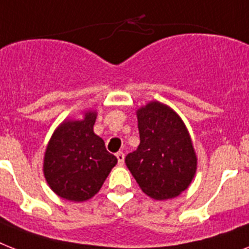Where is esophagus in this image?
I'll return each mask as SVG.
<instances>
[{"label":"esophagus","mask_w":249,"mask_h":249,"mask_svg":"<svg viewBox=\"0 0 249 249\" xmlns=\"http://www.w3.org/2000/svg\"><path fill=\"white\" fill-rule=\"evenodd\" d=\"M117 159H118V164L120 165H123L124 164V154L122 153V151H118V153L116 154Z\"/></svg>","instance_id":"obj_1"}]
</instances>
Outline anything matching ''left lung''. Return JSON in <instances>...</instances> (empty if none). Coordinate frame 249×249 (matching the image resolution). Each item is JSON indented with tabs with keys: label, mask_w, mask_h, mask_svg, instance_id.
Segmentation results:
<instances>
[{
	"label": "left lung",
	"mask_w": 249,
	"mask_h": 249,
	"mask_svg": "<svg viewBox=\"0 0 249 249\" xmlns=\"http://www.w3.org/2000/svg\"><path fill=\"white\" fill-rule=\"evenodd\" d=\"M140 145L126 157V165L143 194L169 200L188 188L197 170V157L186 124L170 107L149 102L136 110Z\"/></svg>",
	"instance_id": "left-lung-1"
}]
</instances>
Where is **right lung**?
Returning <instances> with one entry per match:
<instances>
[{
	"instance_id": "add662e5",
	"label": "right lung",
	"mask_w": 249,
	"mask_h": 249,
	"mask_svg": "<svg viewBox=\"0 0 249 249\" xmlns=\"http://www.w3.org/2000/svg\"><path fill=\"white\" fill-rule=\"evenodd\" d=\"M95 110L79 120H65L54 129L44 153L43 173L57 196L84 202L95 196L117 164L102 137L94 133Z\"/></svg>"
}]
</instances>
